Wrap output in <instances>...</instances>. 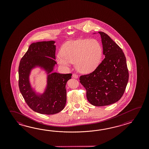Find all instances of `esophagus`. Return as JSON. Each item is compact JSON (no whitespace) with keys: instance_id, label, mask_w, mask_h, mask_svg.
Instances as JSON below:
<instances>
[{"instance_id":"1","label":"esophagus","mask_w":149,"mask_h":149,"mask_svg":"<svg viewBox=\"0 0 149 149\" xmlns=\"http://www.w3.org/2000/svg\"><path fill=\"white\" fill-rule=\"evenodd\" d=\"M72 78L77 79V78H78V76L77 74H72Z\"/></svg>"}]
</instances>
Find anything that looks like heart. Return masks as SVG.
<instances>
[{
	"label": "heart",
	"mask_w": 149,
	"mask_h": 149,
	"mask_svg": "<svg viewBox=\"0 0 149 149\" xmlns=\"http://www.w3.org/2000/svg\"><path fill=\"white\" fill-rule=\"evenodd\" d=\"M102 47L95 39H79L64 44L61 53L56 55L57 63L64 68H68L73 62L76 68L83 73L93 71L100 63Z\"/></svg>",
	"instance_id": "1"
}]
</instances>
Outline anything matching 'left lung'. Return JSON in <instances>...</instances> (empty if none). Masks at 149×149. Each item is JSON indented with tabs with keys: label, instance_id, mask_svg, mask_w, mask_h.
<instances>
[{
	"label": "left lung",
	"instance_id": "8db88e82",
	"mask_svg": "<svg viewBox=\"0 0 149 149\" xmlns=\"http://www.w3.org/2000/svg\"><path fill=\"white\" fill-rule=\"evenodd\" d=\"M101 35L105 58L93 72L80 77L89 102L102 107L113 104L123 96L129 79L123 50L107 34Z\"/></svg>",
	"mask_w": 149,
	"mask_h": 149
}]
</instances>
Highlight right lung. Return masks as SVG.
<instances>
[{"label": "right lung", "instance_id": "add662e5", "mask_svg": "<svg viewBox=\"0 0 149 149\" xmlns=\"http://www.w3.org/2000/svg\"><path fill=\"white\" fill-rule=\"evenodd\" d=\"M54 41H40L30 45L20 61L19 86L25 102L32 110L43 114L57 113L63 109L67 101L65 85L71 78V73L53 72L56 46ZM40 67L48 74L47 86L45 93L37 94L31 87L29 76L31 69Z\"/></svg>", "mask_w": 149, "mask_h": 149}]
</instances>
